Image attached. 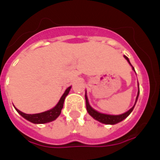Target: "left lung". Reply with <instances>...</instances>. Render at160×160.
Returning <instances> with one entry per match:
<instances>
[{"instance_id":"left-lung-1","label":"left lung","mask_w":160,"mask_h":160,"mask_svg":"<svg viewBox=\"0 0 160 160\" xmlns=\"http://www.w3.org/2000/svg\"><path fill=\"white\" fill-rule=\"evenodd\" d=\"M124 57L126 58V60H127L128 62V63L131 65V63L129 62V60H128V58L127 56H124ZM131 66H132V65H131ZM132 68H133V69L134 70V67H132ZM139 93H140V90H139V92H138L137 97H136V101H137L138 99ZM85 97H86V104H87V111H88V113H89V114H90L91 116L94 118V119H96V120L98 121V122H102V123H105V124H116V123H118V122H122L123 119H125V118H127L128 115L130 114L131 112H132V111H133V109H134V105H135V104H134V106L131 108L129 111H128L127 112H125V113H123V114L118 115V116L102 114V113L98 112L97 111H95V110H93L92 108L91 107L90 104H89V103H88V99H87V94H86V96H85ZM135 103H136V102H135Z\"/></svg>"}]
</instances>
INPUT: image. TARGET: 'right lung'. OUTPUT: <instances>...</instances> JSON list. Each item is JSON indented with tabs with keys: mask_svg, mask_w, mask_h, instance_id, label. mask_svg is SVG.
<instances>
[{
	"mask_svg": "<svg viewBox=\"0 0 160 160\" xmlns=\"http://www.w3.org/2000/svg\"><path fill=\"white\" fill-rule=\"evenodd\" d=\"M71 87H68L67 90L65 91V92L63 93V95L61 98V99L58 102V104H56L55 107L49 110V111H44L42 113H38V114H25L20 111H19L18 109H16V111L19 112V114L22 116L23 118H26V120L30 121L31 122L33 123H46V122H49L51 121H54L55 119L59 117V115L61 114V111L63 107V104H64V99L66 96L69 92Z\"/></svg>",
	"mask_w": 160,
	"mask_h": 160,
	"instance_id": "add662e5",
	"label": "right lung"
}]
</instances>
